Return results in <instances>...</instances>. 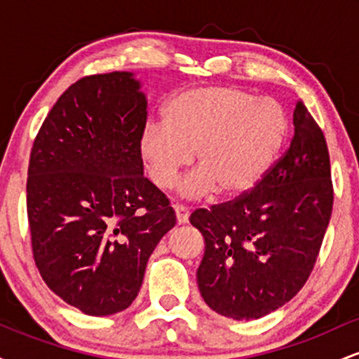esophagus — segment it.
<instances>
[{
  "label": "esophagus",
  "mask_w": 359,
  "mask_h": 359,
  "mask_svg": "<svg viewBox=\"0 0 359 359\" xmlns=\"http://www.w3.org/2000/svg\"><path fill=\"white\" fill-rule=\"evenodd\" d=\"M175 211V217L179 224H185L189 221V209L184 208V205H174Z\"/></svg>",
  "instance_id": "esophagus-1"
}]
</instances>
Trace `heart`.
Segmentation results:
<instances>
[{"mask_svg":"<svg viewBox=\"0 0 359 359\" xmlns=\"http://www.w3.org/2000/svg\"><path fill=\"white\" fill-rule=\"evenodd\" d=\"M287 133L288 116L278 101L226 86L197 88L172 96L162 119L147 123L138 155L151 184L168 189L194 154L197 168L179 192L189 199L214 191L236 197L269 174Z\"/></svg>","mask_w":359,"mask_h":359,"instance_id":"heart-1","label":"heart"}]
</instances>
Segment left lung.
<instances>
[{
    "mask_svg": "<svg viewBox=\"0 0 359 359\" xmlns=\"http://www.w3.org/2000/svg\"><path fill=\"white\" fill-rule=\"evenodd\" d=\"M294 126L285 155L257 187L191 214L205 245L201 295L229 319H259L295 297L323 245L334 199L327 145L302 101Z\"/></svg>",
    "mask_w": 359,
    "mask_h": 359,
    "instance_id": "obj_1",
    "label": "left lung"
}]
</instances>
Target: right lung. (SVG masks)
I'll use <instances>...</instances> for the list:
<instances>
[{
    "instance_id": "add662e5",
    "label": "right lung",
    "mask_w": 359,
    "mask_h": 359,
    "mask_svg": "<svg viewBox=\"0 0 359 359\" xmlns=\"http://www.w3.org/2000/svg\"><path fill=\"white\" fill-rule=\"evenodd\" d=\"M147 96L133 72L77 81L36 135L27 180L32 248L53 294L88 316L131 306L155 246L175 226L143 177Z\"/></svg>"
}]
</instances>
